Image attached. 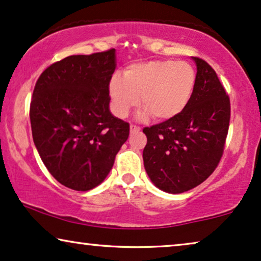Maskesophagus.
<instances>
[{"label":"esophagus","mask_w":261,"mask_h":261,"mask_svg":"<svg viewBox=\"0 0 261 261\" xmlns=\"http://www.w3.org/2000/svg\"><path fill=\"white\" fill-rule=\"evenodd\" d=\"M141 128L138 124H130V133H135V132H140Z\"/></svg>","instance_id":"34e87169"}]
</instances>
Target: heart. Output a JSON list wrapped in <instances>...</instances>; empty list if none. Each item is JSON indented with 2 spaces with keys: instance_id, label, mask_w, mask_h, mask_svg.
<instances>
[{
  "instance_id": "1",
  "label": "heart",
  "mask_w": 261,
  "mask_h": 261,
  "mask_svg": "<svg viewBox=\"0 0 261 261\" xmlns=\"http://www.w3.org/2000/svg\"><path fill=\"white\" fill-rule=\"evenodd\" d=\"M195 85L196 71L189 63L153 60L130 65L124 78L115 74L110 81L109 94L117 116L126 117L142 101L144 115L169 120L183 112Z\"/></svg>"
}]
</instances>
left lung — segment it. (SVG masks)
<instances>
[{
  "instance_id": "left-lung-1",
  "label": "left lung",
  "mask_w": 261,
  "mask_h": 261,
  "mask_svg": "<svg viewBox=\"0 0 261 261\" xmlns=\"http://www.w3.org/2000/svg\"><path fill=\"white\" fill-rule=\"evenodd\" d=\"M196 85L183 112L142 132V158L160 190L180 194L203 183L219 165L229 129L230 101L215 70L194 57Z\"/></svg>"
}]
</instances>
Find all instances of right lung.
Wrapping results in <instances>:
<instances>
[{
  "label": "right lung",
  "instance_id": "add662e5",
  "mask_svg": "<svg viewBox=\"0 0 261 261\" xmlns=\"http://www.w3.org/2000/svg\"><path fill=\"white\" fill-rule=\"evenodd\" d=\"M115 49L66 57L38 78L30 107L32 135L48 172L88 191L108 176L129 123L109 112Z\"/></svg>",
  "mask_w": 261,
  "mask_h": 261
}]
</instances>
